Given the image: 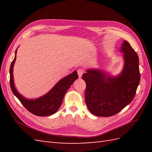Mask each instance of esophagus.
Returning <instances> with one entry per match:
<instances>
[{"mask_svg":"<svg viewBox=\"0 0 152 152\" xmlns=\"http://www.w3.org/2000/svg\"><path fill=\"white\" fill-rule=\"evenodd\" d=\"M77 73H78V75H79V77L81 78L82 75H83V73H84V70L83 69L80 68V69H78L77 70Z\"/></svg>","mask_w":152,"mask_h":152,"instance_id":"34e87169","label":"esophagus"}]
</instances>
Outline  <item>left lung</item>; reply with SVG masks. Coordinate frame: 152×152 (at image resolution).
I'll return each mask as SVG.
<instances>
[{"label":"left lung","instance_id":"8db88e82","mask_svg":"<svg viewBox=\"0 0 152 152\" xmlns=\"http://www.w3.org/2000/svg\"><path fill=\"white\" fill-rule=\"evenodd\" d=\"M121 51L124 53V66L118 76H110L97 69H89L82 75L86 83V103L96 116H113L134 98L140 81L138 56L126 40Z\"/></svg>","mask_w":152,"mask_h":152}]
</instances>
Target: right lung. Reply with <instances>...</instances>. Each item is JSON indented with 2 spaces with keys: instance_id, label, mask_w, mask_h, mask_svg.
<instances>
[{
  "instance_id": "obj_1",
  "label": "right lung",
  "mask_w": 152,
  "mask_h": 152,
  "mask_svg": "<svg viewBox=\"0 0 152 152\" xmlns=\"http://www.w3.org/2000/svg\"><path fill=\"white\" fill-rule=\"evenodd\" d=\"M16 53L17 49L15 51V59L11 64L10 70V86L13 94L27 110L35 115L44 117L55 113L60 107L66 92L73 82L78 79L77 71H74L71 74L63 78L45 95L35 99H26L18 93L14 84L13 66L16 61Z\"/></svg>"
}]
</instances>
